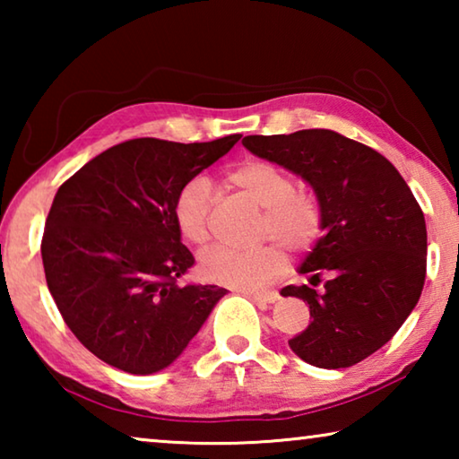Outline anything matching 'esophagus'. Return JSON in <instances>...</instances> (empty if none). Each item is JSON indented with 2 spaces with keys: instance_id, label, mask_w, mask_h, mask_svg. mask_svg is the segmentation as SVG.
Here are the masks:
<instances>
[{
  "instance_id": "34e87169",
  "label": "esophagus",
  "mask_w": 459,
  "mask_h": 459,
  "mask_svg": "<svg viewBox=\"0 0 459 459\" xmlns=\"http://www.w3.org/2000/svg\"><path fill=\"white\" fill-rule=\"evenodd\" d=\"M247 295L255 301V304L261 306V307H267L271 304H275V301L279 299V293L277 291H267V293H251V291H248Z\"/></svg>"
}]
</instances>
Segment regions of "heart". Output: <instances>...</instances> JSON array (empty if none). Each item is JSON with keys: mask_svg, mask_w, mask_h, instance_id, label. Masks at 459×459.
Listing matches in <instances>:
<instances>
[{"mask_svg": "<svg viewBox=\"0 0 459 459\" xmlns=\"http://www.w3.org/2000/svg\"><path fill=\"white\" fill-rule=\"evenodd\" d=\"M227 184L263 206L261 238H275L290 251L312 247L322 232V206L312 192L295 188L290 169L269 160H245L227 172ZM212 186L196 176L182 186L174 202V221L184 240L204 245L211 237ZM200 275L211 283L232 290L257 291L283 273L285 253L277 243L255 248L212 245L200 255Z\"/></svg>", "mask_w": 459, "mask_h": 459, "instance_id": "obj_1", "label": "heart"}]
</instances>
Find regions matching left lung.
<instances>
[{
    "label": "left lung",
    "mask_w": 459,
    "mask_h": 459,
    "mask_svg": "<svg viewBox=\"0 0 459 459\" xmlns=\"http://www.w3.org/2000/svg\"><path fill=\"white\" fill-rule=\"evenodd\" d=\"M243 145L312 184L324 237L299 273L322 291L287 285L312 324L290 340L317 368H346L383 348L413 312L427 271L425 216L399 169L372 147L332 129L247 135Z\"/></svg>",
    "instance_id": "left-lung-1"
}]
</instances>
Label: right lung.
<instances>
[{
	"mask_svg": "<svg viewBox=\"0 0 459 459\" xmlns=\"http://www.w3.org/2000/svg\"><path fill=\"white\" fill-rule=\"evenodd\" d=\"M240 139H129L60 186L46 219V283L81 344L111 367L152 375L172 364L227 290L180 285L194 265L174 202Z\"/></svg>",
	"mask_w": 459,
	"mask_h": 459,
	"instance_id": "1",
	"label": "right lung"
}]
</instances>
